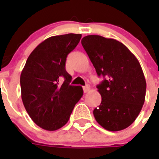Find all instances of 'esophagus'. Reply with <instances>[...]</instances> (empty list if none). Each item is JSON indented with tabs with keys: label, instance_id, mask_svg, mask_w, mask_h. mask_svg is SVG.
Segmentation results:
<instances>
[{
	"label": "esophagus",
	"instance_id": "34e87169",
	"mask_svg": "<svg viewBox=\"0 0 159 159\" xmlns=\"http://www.w3.org/2000/svg\"><path fill=\"white\" fill-rule=\"evenodd\" d=\"M84 93H87V92H89V91H90V85H89V84H87V85H85L84 87Z\"/></svg>",
	"mask_w": 159,
	"mask_h": 159
}]
</instances>
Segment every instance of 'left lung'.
<instances>
[{
    "label": "left lung",
    "mask_w": 159,
    "mask_h": 159,
    "mask_svg": "<svg viewBox=\"0 0 159 159\" xmlns=\"http://www.w3.org/2000/svg\"><path fill=\"white\" fill-rule=\"evenodd\" d=\"M81 44L98 75L105 78L97 86L102 102L94 109V118L108 131L126 129L137 118L145 102L146 81L140 63L115 39L88 35Z\"/></svg>",
    "instance_id": "8db88e82"
}]
</instances>
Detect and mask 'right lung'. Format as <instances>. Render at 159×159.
Listing matches in <instances>:
<instances>
[{
	"instance_id": "add662e5",
	"label": "right lung",
	"mask_w": 159,
	"mask_h": 159,
	"mask_svg": "<svg viewBox=\"0 0 159 159\" xmlns=\"http://www.w3.org/2000/svg\"><path fill=\"white\" fill-rule=\"evenodd\" d=\"M81 38V34H68L47 38L30 53L22 70V102L41 129L55 131L63 127L82 97V88L70 84L72 78L65 69L67 56Z\"/></svg>"
}]
</instances>
